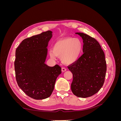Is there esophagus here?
<instances>
[{"label":"esophagus","instance_id":"1","mask_svg":"<svg viewBox=\"0 0 121 121\" xmlns=\"http://www.w3.org/2000/svg\"><path fill=\"white\" fill-rule=\"evenodd\" d=\"M66 71H67V69L65 68H61V71L63 72H64Z\"/></svg>","mask_w":121,"mask_h":121}]
</instances>
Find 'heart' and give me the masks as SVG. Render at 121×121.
<instances>
[{
    "instance_id": "heart-1",
    "label": "heart",
    "mask_w": 121,
    "mask_h": 121,
    "mask_svg": "<svg viewBox=\"0 0 121 121\" xmlns=\"http://www.w3.org/2000/svg\"><path fill=\"white\" fill-rule=\"evenodd\" d=\"M83 48L82 41L78 38L67 37L58 40L53 46L49 56L53 59L56 56L60 58L62 63L71 65L77 61L81 56Z\"/></svg>"
}]
</instances>
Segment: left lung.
I'll return each instance as SVG.
<instances>
[{"label": "left lung", "mask_w": 121, "mask_h": 121, "mask_svg": "<svg viewBox=\"0 0 121 121\" xmlns=\"http://www.w3.org/2000/svg\"><path fill=\"white\" fill-rule=\"evenodd\" d=\"M83 40L84 53L68 67L73 74L71 90L75 95L86 98L98 92L104 85L107 71L105 55L97 40L83 33H76Z\"/></svg>", "instance_id": "left-lung-1"}]
</instances>
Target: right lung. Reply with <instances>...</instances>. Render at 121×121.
<instances>
[{
	"mask_svg": "<svg viewBox=\"0 0 121 121\" xmlns=\"http://www.w3.org/2000/svg\"><path fill=\"white\" fill-rule=\"evenodd\" d=\"M52 33L47 31L25 39L16 50L14 70L17 85L35 99L49 97L57 77L61 73L58 65L49 67L45 64Z\"/></svg>",
	"mask_w": 121,
	"mask_h": 121,
	"instance_id": "obj_1",
	"label": "right lung"
}]
</instances>
